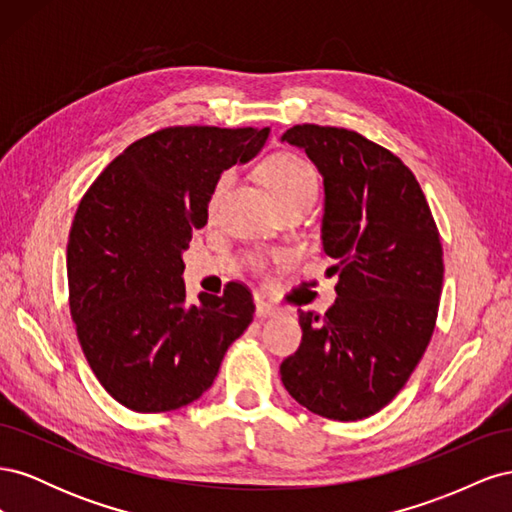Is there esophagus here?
<instances>
[{"label":"esophagus","instance_id":"esophagus-1","mask_svg":"<svg viewBox=\"0 0 512 512\" xmlns=\"http://www.w3.org/2000/svg\"><path fill=\"white\" fill-rule=\"evenodd\" d=\"M275 314H280V307H275L273 303L256 297V316L258 318H271Z\"/></svg>","mask_w":512,"mask_h":512}]
</instances>
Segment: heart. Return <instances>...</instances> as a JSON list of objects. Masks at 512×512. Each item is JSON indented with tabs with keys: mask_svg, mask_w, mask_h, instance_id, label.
Segmentation results:
<instances>
[{
	"mask_svg": "<svg viewBox=\"0 0 512 512\" xmlns=\"http://www.w3.org/2000/svg\"><path fill=\"white\" fill-rule=\"evenodd\" d=\"M262 179L269 185V190L277 198V203L282 207L297 205V203H314L318 194V175L314 166L301 160L292 153H277V156L269 158L262 166ZM235 185V173L226 170L215 181L211 196H209V213H215L224 200V196Z\"/></svg>",
	"mask_w": 512,
	"mask_h": 512,
	"instance_id": "b5f03b06",
	"label": "heart"
}]
</instances>
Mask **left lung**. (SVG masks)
Returning <instances> with one entry per match:
<instances>
[{"label":"left lung","mask_w":512,"mask_h":512,"mask_svg":"<svg viewBox=\"0 0 512 512\" xmlns=\"http://www.w3.org/2000/svg\"><path fill=\"white\" fill-rule=\"evenodd\" d=\"M282 143L314 162L324 185L322 250L337 299L299 312L303 339L282 363L286 391L309 412L361 421L404 389L429 344L444 280L442 245L412 170L344 128L303 123Z\"/></svg>","instance_id":"1"}]
</instances>
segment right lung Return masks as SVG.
<instances>
[{
    "instance_id": "right-lung-1",
    "label": "right lung",
    "mask_w": 512,
    "mask_h": 512,
    "mask_svg": "<svg viewBox=\"0 0 512 512\" xmlns=\"http://www.w3.org/2000/svg\"><path fill=\"white\" fill-rule=\"evenodd\" d=\"M269 128H166L108 164L76 209L68 239L70 309L89 367L134 412L192 404L250 327L252 294L185 303L183 252L209 218L224 170L265 147Z\"/></svg>"
}]
</instances>
